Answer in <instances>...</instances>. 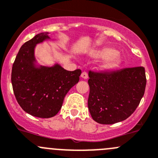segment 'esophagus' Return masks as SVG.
I'll list each match as a JSON object with an SVG mask.
<instances>
[{"label": "esophagus", "instance_id": "34e87169", "mask_svg": "<svg viewBox=\"0 0 158 158\" xmlns=\"http://www.w3.org/2000/svg\"><path fill=\"white\" fill-rule=\"evenodd\" d=\"M81 77L84 78V79H88V73H87V72H85V71L82 72V73H81Z\"/></svg>", "mask_w": 158, "mask_h": 158}]
</instances>
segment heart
<instances>
[{"label":"heart","mask_w":158,"mask_h":158,"mask_svg":"<svg viewBox=\"0 0 158 158\" xmlns=\"http://www.w3.org/2000/svg\"><path fill=\"white\" fill-rule=\"evenodd\" d=\"M98 56L102 58L109 57L105 64L106 67H113L118 62V56L116 55V51L112 48H105L101 49L98 52Z\"/></svg>","instance_id":"heart-1"}]
</instances>
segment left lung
<instances>
[{"mask_svg": "<svg viewBox=\"0 0 158 158\" xmlns=\"http://www.w3.org/2000/svg\"><path fill=\"white\" fill-rule=\"evenodd\" d=\"M88 106L93 119L100 124L123 121L134 112L145 91L143 67L111 71L88 72Z\"/></svg>", "mask_w": 158, "mask_h": 158, "instance_id": "obj_1", "label": "left lung"}]
</instances>
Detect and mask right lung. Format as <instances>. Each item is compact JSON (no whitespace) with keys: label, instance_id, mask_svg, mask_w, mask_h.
<instances>
[{"label":"right lung","instance_id":"right-lung-1","mask_svg":"<svg viewBox=\"0 0 158 158\" xmlns=\"http://www.w3.org/2000/svg\"><path fill=\"white\" fill-rule=\"evenodd\" d=\"M42 32L24 43L19 49L11 70V84L18 103L25 112L39 118H51L61 109L64 97L79 81L80 69L64 70L54 67L34 66L35 45L49 39Z\"/></svg>","mask_w":158,"mask_h":158}]
</instances>
